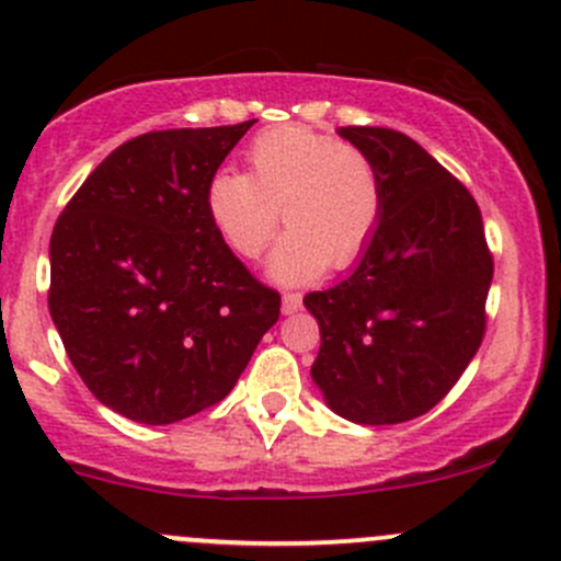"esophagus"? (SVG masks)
<instances>
[{
  "label": "esophagus",
  "instance_id": "1",
  "mask_svg": "<svg viewBox=\"0 0 561 561\" xmlns=\"http://www.w3.org/2000/svg\"><path fill=\"white\" fill-rule=\"evenodd\" d=\"M301 309V293H285L282 296V312L285 314H293Z\"/></svg>",
  "mask_w": 561,
  "mask_h": 561
}]
</instances>
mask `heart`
Instances as JSON below:
<instances>
[{"label": "heart", "mask_w": 561, "mask_h": 561, "mask_svg": "<svg viewBox=\"0 0 561 561\" xmlns=\"http://www.w3.org/2000/svg\"><path fill=\"white\" fill-rule=\"evenodd\" d=\"M249 175L217 171L203 192L211 228L241 257H257L282 219L290 230L268 260L279 282L350 268L382 219V181L358 146L307 124L263 129L247 146Z\"/></svg>", "instance_id": "b5f03b06"}]
</instances>
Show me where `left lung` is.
Returning a JSON list of instances; mask_svg holds the SVG:
<instances>
[{"mask_svg": "<svg viewBox=\"0 0 561 561\" xmlns=\"http://www.w3.org/2000/svg\"><path fill=\"white\" fill-rule=\"evenodd\" d=\"M375 160L382 219L347 279L309 293L314 386L336 415L390 426L448 396L485 333L494 260L467 186L386 127H339Z\"/></svg>", "mask_w": 561, "mask_h": 561, "instance_id": "left-lung-1", "label": "left lung"}]
</instances>
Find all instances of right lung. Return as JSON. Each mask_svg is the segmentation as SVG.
Masks as SVG:
<instances>
[{
    "label": "right lung",
    "mask_w": 561,
    "mask_h": 561,
    "mask_svg": "<svg viewBox=\"0 0 561 561\" xmlns=\"http://www.w3.org/2000/svg\"><path fill=\"white\" fill-rule=\"evenodd\" d=\"M249 127L138 135L56 219L50 320L87 388L129 421L165 426L222 401L279 320V293L249 274L203 206Z\"/></svg>",
    "instance_id": "right-lung-1"
}]
</instances>
